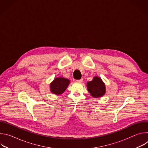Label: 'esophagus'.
Segmentation results:
<instances>
[{
    "mask_svg": "<svg viewBox=\"0 0 148 148\" xmlns=\"http://www.w3.org/2000/svg\"><path fill=\"white\" fill-rule=\"evenodd\" d=\"M82 81H83V79H82V78H81V79H77V82H82Z\"/></svg>",
    "mask_w": 148,
    "mask_h": 148,
    "instance_id": "1",
    "label": "esophagus"
}]
</instances>
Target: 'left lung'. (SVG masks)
Returning <instances> with one entry per match:
<instances>
[{"label":"left lung","instance_id":"8db88e82","mask_svg":"<svg viewBox=\"0 0 148 148\" xmlns=\"http://www.w3.org/2000/svg\"><path fill=\"white\" fill-rule=\"evenodd\" d=\"M88 92L94 98H99L105 93V86L99 77H94L91 81L87 82Z\"/></svg>","mask_w":148,"mask_h":148}]
</instances>
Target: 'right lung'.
<instances>
[{"mask_svg": "<svg viewBox=\"0 0 148 148\" xmlns=\"http://www.w3.org/2000/svg\"><path fill=\"white\" fill-rule=\"evenodd\" d=\"M70 84L68 79L58 77L50 84V91L54 94L60 95L64 92Z\"/></svg>", "mask_w": 148, "mask_h": 148, "instance_id": "add662e5", "label": "right lung"}]
</instances>
